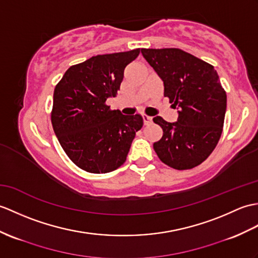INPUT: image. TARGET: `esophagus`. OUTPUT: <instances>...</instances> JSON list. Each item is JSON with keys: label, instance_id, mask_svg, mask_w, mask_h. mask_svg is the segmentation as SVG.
I'll return each mask as SVG.
<instances>
[{"label": "esophagus", "instance_id": "34e87169", "mask_svg": "<svg viewBox=\"0 0 258 258\" xmlns=\"http://www.w3.org/2000/svg\"><path fill=\"white\" fill-rule=\"evenodd\" d=\"M143 118H144V124H145V125H148V124H151L153 122V117L148 116L146 114L143 115Z\"/></svg>", "mask_w": 258, "mask_h": 258}]
</instances>
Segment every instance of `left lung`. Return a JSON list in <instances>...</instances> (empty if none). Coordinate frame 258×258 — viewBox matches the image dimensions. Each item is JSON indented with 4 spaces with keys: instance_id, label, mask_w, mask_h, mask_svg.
<instances>
[{
    "instance_id": "1",
    "label": "left lung",
    "mask_w": 258,
    "mask_h": 258,
    "mask_svg": "<svg viewBox=\"0 0 258 258\" xmlns=\"http://www.w3.org/2000/svg\"><path fill=\"white\" fill-rule=\"evenodd\" d=\"M142 53L163 80L164 95L179 110L175 123L153 118L163 128L155 152L173 169L194 168L210 156L223 131L226 93L217 70L179 48H142Z\"/></svg>"
}]
</instances>
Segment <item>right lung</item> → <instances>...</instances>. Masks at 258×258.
Returning <instances> with one entry per match:
<instances>
[{
    "label": "right lung",
    "mask_w": 258,
    "mask_h": 258,
    "mask_svg": "<svg viewBox=\"0 0 258 258\" xmlns=\"http://www.w3.org/2000/svg\"><path fill=\"white\" fill-rule=\"evenodd\" d=\"M140 55L130 51L91 57L66 71L53 91L51 124L67 156L79 168L105 173L121 167L137 131L141 114L123 115L106 99L116 97L124 69Z\"/></svg>",
    "instance_id": "add662e5"
}]
</instances>
